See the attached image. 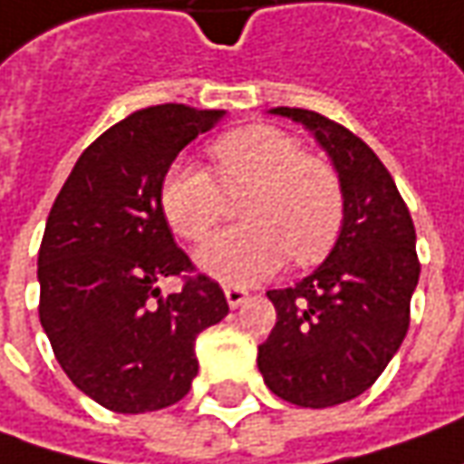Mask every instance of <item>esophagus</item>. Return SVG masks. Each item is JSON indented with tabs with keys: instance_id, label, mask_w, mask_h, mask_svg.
I'll return each instance as SVG.
<instances>
[{
	"instance_id": "1",
	"label": "esophagus",
	"mask_w": 464,
	"mask_h": 464,
	"mask_svg": "<svg viewBox=\"0 0 464 464\" xmlns=\"http://www.w3.org/2000/svg\"><path fill=\"white\" fill-rule=\"evenodd\" d=\"M226 300H228L231 308H238V305H244L248 300V293L241 290V287H226Z\"/></svg>"
}]
</instances>
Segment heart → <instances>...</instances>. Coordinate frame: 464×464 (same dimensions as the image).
Here are the masks:
<instances>
[{
  "instance_id": "1",
  "label": "heart",
  "mask_w": 464,
  "mask_h": 464,
  "mask_svg": "<svg viewBox=\"0 0 464 464\" xmlns=\"http://www.w3.org/2000/svg\"><path fill=\"white\" fill-rule=\"evenodd\" d=\"M213 174L177 161L167 169L159 202L169 228L202 241L216 228L223 192H246L241 218L198 248L195 262L208 277L244 287L280 269L287 254L297 264L326 256L343 223V192L334 169L305 156L300 140L272 125H248L210 146Z\"/></svg>"
}]
</instances>
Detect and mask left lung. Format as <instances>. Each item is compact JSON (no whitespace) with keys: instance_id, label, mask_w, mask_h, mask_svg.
I'll return each instance as SVG.
<instances>
[{"instance_id":"obj_1","label":"left lung","mask_w":464,"mask_h":464,"mask_svg":"<svg viewBox=\"0 0 464 464\" xmlns=\"http://www.w3.org/2000/svg\"><path fill=\"white\" fill-rule=\"evenodd\" d=\"M269 112L308 128L328 153L343 192V223L308 277L266 293L277 324L256 364L282 401L339 406L367 391L406 339L421 272L416 228L388 169L364 140L311 110Z\"/></svg>"}]
</instances>
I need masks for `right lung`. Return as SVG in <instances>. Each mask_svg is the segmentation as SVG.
Returning <instances> with one entry per match:
<instances>
[{
    "instance_id": "1",
    "label": "right lung",
    "mask_w": 464,
    "mask_h": 464,
    "mask_svg": "<svg viewBox=\"0 0 464 464\" xmlns=\"http://www.w3.org/2000/svg\"><path fill=\"white\" fill-rule=\"evenodd\" d=\"M226 110L159 104L104 130L61 187L38 254L41 324L61 370L115 413L159 411L189 392L198 334L228 315L218 282H159L192 269L161 213V179Z\"/></svg>"
}]
</instances>
